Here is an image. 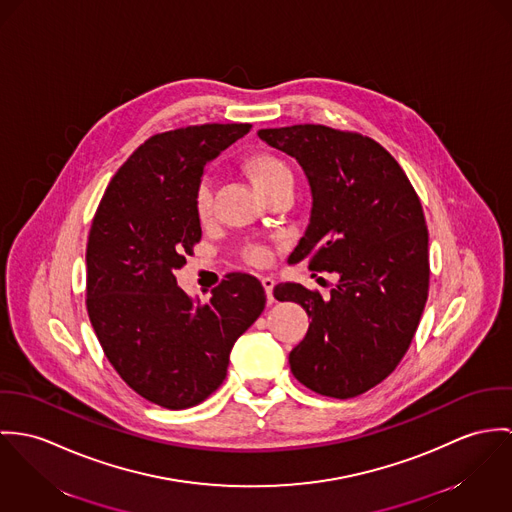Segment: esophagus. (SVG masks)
Returning <instances> with one entry per match:
<instances>
[{"label": "esophagus", "instance_id": "1", "mask_svg": "<svg viewBox=\"0 0 512 512\" xmlns=\"http://www.w3.org/2000/svg\"><path fill=\"white\" fill-rule=\"evenodd\" d=\"M261 283H263V288H265V292H267V302L273 304V302H275V296H273L275 279H273V277H261Z\"/></svg>", "mask_w": 512, "mask_h": 512}]
</instances>
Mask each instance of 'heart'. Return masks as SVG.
<instances>
[{"instance_id": "heart-1", "label": "heart", "mask_w": 512, "mask_h": 512, "mask_svg": "<svg viewBox=\"0 0 512 512\" xmlns=\"http://www.w3.org/2000/svg\"><path fill=\"white\" fill-rule=\"evenodd\" d=\"M241 167L261 196L281 184L292 182V172L288 169V165L277 153H271V151H257L249 155ZM210 212H212V188L208 182H202L196 188V214L200 220H206ZM247 259L255 265H263L269 261V251L259 245L249 247Z\"/></svg>"}]
</instances>
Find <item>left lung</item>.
I'll list each match as a JSON object with an SVG mask.
<instances>
[{
	"label": "left lung",
	"mask_w": 512,
	"mask_h": 512,
	"mask_svg": "<svg viewBox=\"0 0 512 512\" xmlns=\"http://www.w3.org/2000/svg\"><path fill=\"white\" fill-rule=\"evenodd\" d=\"M294 157L312 192L310 224L288 257L338 275L318 290L281 283L277 300L298 302L310 328L288 355L292 375L324 397L353 398L387 379L428 300V228L420 198L393 155L371 137L326 125L261 129Z\"/></svg>",
	"instance_id": "1"
}]
</instances>
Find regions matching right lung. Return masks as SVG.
I'll use <instances>...</instances> for the list:
<instances>
[{
  "instance_id": "obj_1",
  "label": "right lung",
  "mask_w": 512,
  "mask_h": 512,
  "mask_svg": "<svg viewBox=\"0 0 512 512\" xmlns=\"http://www.w3.org/2000/svg\"><path fill=\"white\" fill-rule=\"evenodd\" d=\"M251 123L188 125L149 137L115 172L86 247V308L117 375L143 398L182 410L226 379L229 351L261 316L265 288L229 273L208 302L176 286L202 237L196 188L206 163Z\"/></svg>"
}]
</instances>
